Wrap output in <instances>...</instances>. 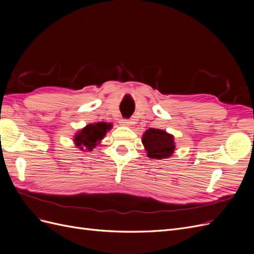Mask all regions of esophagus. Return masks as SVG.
I'll use <instances>...</instances> for the list:
<instances>
[{
  "instance_id": "1",
  "label": "esophagus",
  "mask_w": 254,
  "mask_h": 254,
  "mask_svg": "<svg viewBox=\"0 0 254 254\" xmlns=\"http://www.w3.org/2000/svg\"><path fill=\"white\" fill-rule=\"evenodd\" d=\"M120 124L122 126H129L130 124H131V122H130V120H126V119H122L120 121Z\"/></svg>"
}]
</instances>
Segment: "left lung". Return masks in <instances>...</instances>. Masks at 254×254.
I'll return each mask as SVG.
<instances>
[{
	"instance_id": "8db88e82",
	"label": "left lung",
	"mask_w": 254,
	"mask_h": 254,
	"mask_svg": "<svg viewBox=\"0 0 254 254\" xmlns=\"http://www.w3.org/2000/svg\"><path fill=\"white\" fill-rule=\"evenodd\" d=\"M142 143L147 150V156L152 159H166L171 157L175 150L174 136L164 130L147 129L142 137Z\"/></svg>"
}]
</instances>
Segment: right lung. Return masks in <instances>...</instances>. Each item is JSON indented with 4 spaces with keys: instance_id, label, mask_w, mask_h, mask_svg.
I'll return each mask as SVG.
<instances>
[{
    "instance_id": "right-lung-1",
    "label": "right lung",
    "mask_w": 254,
    "mask_h": 254,
    "mask_svg": "<svg viewBox=\"0 0 254 254\" xmlns=\"http://www.w3.org/2000/svg\"><path fill=\"white\" fill-rule=\"evenodd\" d=\"M110 124L105 122H98L96 124H90L87 127L81 129L80 131L75 135L74 142L76 146H79L80 149L86 148L87 150H92L99 141L103 140L107 131L111 129Z\"/></svg>"
}]
</instances>
